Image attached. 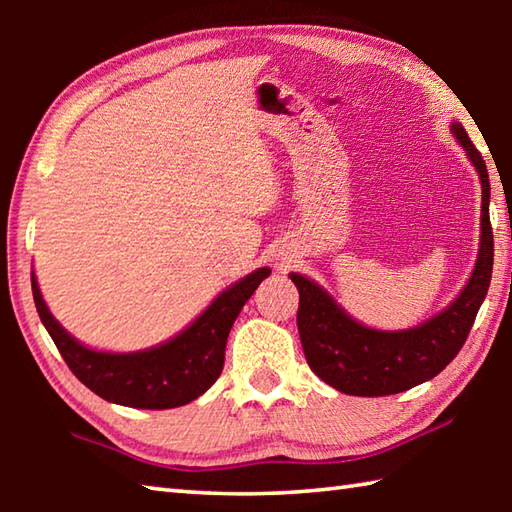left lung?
<instances>
[{
  "instance_id": "1",
  "label": "left lung",
  "mask_w": 512,
  "mask_h": 512,
  "mask_svg": "<svg viewBox=\"0 0 512 512\" xmlns=\"http://www.w3.org/2000/svg\"><path fill=\"white\" fill-rule=\"evenodd\" d=\"M452 133L481 180V246L470 280L452 305L427 323L381 332L354 320L329 293L305 275L291 273L300 293L298 332L309 368L336 391L359 397L395 395L429 381L452 361L470 334L492 277L490 180L481 153L465 128L454 121Z\"/></svg>"
}]
</instances>
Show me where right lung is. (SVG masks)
<instances>
[{
    "instance_id": "1",
    "label": "right lung",
    "mask_w": 512,
    "mask_h": 512,
    "mask_svg": "<svg viewBox=\"0 0 512 512\" xmlns=\"http://www.w3.org/2000/svg\"><path fill=\"white\" fill-rule=\"evenodd\" d=\"M271 268H257L219 298L192 325L167 343L140 352H99L74 339L51 316L31 273L38 316L69 370L103 400L131 409H176L203 395L219 379L230 327Z\"/></svg>"
}]
</instances>
